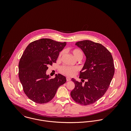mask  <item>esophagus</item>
Instances as JSON below:
<instances>
[{
  "mask_svg": "<svg viewBox=\"0 0 131 131\" xmlns=\"http://www.w3.org/2000/svg\"><path fill=\"white\" fill-rule=\"evenodd\" d=\"M66 79H67V81H71V79L70 78L68 77L66 78Z\"/></svg>",
  "mask_w": 131,
  "mask_h": 131,
  "instance_id": "1",
  "label": "esophagus"
}]
</instances>
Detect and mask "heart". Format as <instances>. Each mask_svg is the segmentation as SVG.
Segmentation results:
<instances>
[{
	"label": "heart",
	"instance_id": "obj_1",
	"mask_svg": "<svg viewBox=\"0 0 131 131\" xmlns=\"http://www.w3.org/2000/svg\"><path fill=\"white\" fill-rule=\"evenodd\" d=\"M71 52L73 53V56L75 58L78 60H81L83 56L84 53L83 51L80 49H73L71 50ZM63 54V51H61L59 55H58V58L60 59L61 56H62ZM60 72L63 74L69 77H73L75 75L78 71V68L77 67H70V66H63L61 67L59 69Z\"/></svg>",
	"mask_w": 131,
	"mask_h": 131
}]
</instances>
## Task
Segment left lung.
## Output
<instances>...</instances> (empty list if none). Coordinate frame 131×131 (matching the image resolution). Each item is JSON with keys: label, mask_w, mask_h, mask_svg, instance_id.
<instances>
[{"label": "left lung", "mask_w": 131, "mask_h": 131, "mask_svg": "<svg viewBox=\"0 0 131 131\" xmlns=\"http://www.w3.org/2000/svg\"><path fill=\"white\" fill-rule=\"evenodd\" d=\"M75 45L83 51L86 61L80 73L82 81L72 79L75 87L71 95L81 105H90L100 99L108 89L114 73L113 60L109 50L100 43L83 40Z\"/></svg>", "instance_id": "1"}]
</instances>
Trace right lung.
I'll return each mask as SVG.
<instances>
[{"label":"right lung","mask_w":131,"mask_h":131,"mask_svg":"<svg viewBox=\"0 0 131 131\" xmlns=\"http://www.w3.org/2000/svg\"><path fill=\"white\" fill-rule=\"evenodd\" d=\"M66 45L50 39L43 38L30 43L21 56L19 63V77L27 97L35 103L51 101L59 86L66 82L60 74L49 79L46 75L48 66L56 62L59 52Z\"/></svg>","instance_id":"add662e5"}]
</instances>
